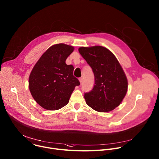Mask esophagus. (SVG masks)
Instances as JSON below:
<instances>
[{"instance_id": "34e87169", "label": "esophagus", "mask_w": 159, "mask_h": 159, "mask_svg": "<svg viewBox=\"0 0 159 159\" xmlns=\"http://www.w3.org/2000/svg\"><path fill=\"white\" fill-rule=\"evenodd\" d=\"M79 81H80V83L82 84V82H83V78L82 77H80V78H79Z\"/></svg>"}]
</instances>
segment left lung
<instances>
[{
  "label": "left lung",
  "mask_w": 159,
  "mask_h": 159,
  "mask_svg": "<svg viewBox=\"0 0 159 159\" xmlns=\"http://www.w3.org/2000/svg\"><path fill=\"white\" fill-rule=\"evenodd\" d=\"M79 51L94 75L93 89L84 93L87 104L100 112L114 110L122 102L128 87L119 61L109 50L102 46L82 47Z\"/></svg>",
  "instance_id": "1"
}]
</instances>
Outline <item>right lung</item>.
<instances>
[{"instance_id": "obj_1", "label": "right lung", "mask_w": 159, "mask_h": 159, "mask_svg": "<svg viewBox=\"0 0 159 159\" xmlns=\"http://www.w3.org/2000/svg\"><path fill=\"white\" fill-rule=\"evenodd\" d=\"M74 47L64 43L52 45L41 56L29 76V89L34 100L43 109L56 111L66 105L75 86L74 67L66 61Z\"/></svg>"}]
</instances>
